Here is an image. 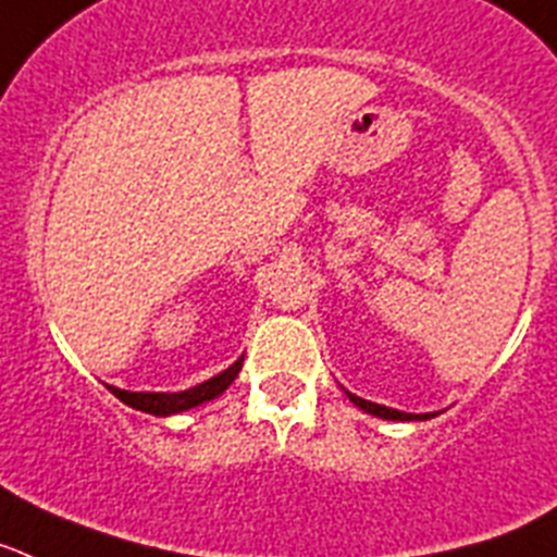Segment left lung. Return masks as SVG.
<instances>
[{"mask_svg":"<svg viewBox=\"0 0 557 557\" xmlns=\"http://www.w3.org/2000/svg\"><path fill=\"white\" fill-rule=\"evenodd\" d=\"M347 398H350L352 404L359 406L361 412L375 414V418H384V420H429V418H434V414H437V412H425V414L400 412V409H393V406L372 404V400H364V398H359V395H352V393H347Z\"/></svg>","mask_w":557,"mask_h":557,"instance_id":"left-lung-1","label":"left lung"}]
</instances>
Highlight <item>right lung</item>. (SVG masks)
I'll use <instances>...</instances> for the list:
<instances>
[{"label":"right lung","mask_w":557,"mask_h":557,"mask_svg":"<svg viewBox=\"0 0 557 557\" xmlns=\"http://www.w3.org/2000/svg\"><path fill=\"white\" fill-rule=\"evenodd\" d=\"M240 367H244V356H240L235 364L226 367L224 372L207 379L205 384H196L190 386V389H182V393H132V389H120V386H109V393L114 395V398H120L125 406H132V409L157 414V418H171V414L187 412V409H196V406L207 404V400L219 398L226 386L238 379Z\"/></svg>","instance_id":"1"}]
</instances>
